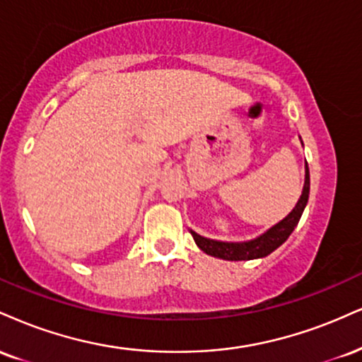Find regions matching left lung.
Segmentation results:
<instances>
[{"instance_id": "obj_1", "label": "left lung", "mask_w": 362, "mask_h": 362, "mask_svg": "<svg viewBox=\"0 0 362 362\" xmlns=\"http://www.w3.org/2000/svg\"><path fill=\"white\" fill-rule=\"evenodd\" d=\"M303 145V143H302ZM308 192H310V173H308V165L305 162V182H303V190L300 195L297 206L291 209V212L286 217H283L280 223L272 226L258 238L250 239V241H217V239L204 238L195 230L190 229L195 245L202 250L206 255L214 256V258L228 259V261H247L258 259L268 256L276 247H280L283 243L288 239V236L297 228L300 217L303 214L308 202Z\"/></svg>"}]
</instances>
